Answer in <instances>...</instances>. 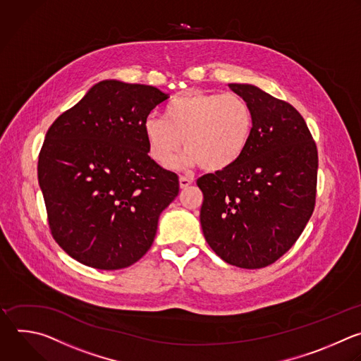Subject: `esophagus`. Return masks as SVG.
I'll use <instances>...</instances> for the list:
<instances>
[{"mask_svg":"<svg viewBox=\"0 0 361 361\" xmlns=\"http://www.w3.org/2000/svg\"><path fill=\"white\" fill-rule=\"evenodd\" d=\"M192 183H193V178H188V176H180L179 178V185H180L182 189H186Z\"/></svg>","mask_w":361,"mask_h":361,"instance_id":"obj_1","label":"esophagus"}]
</instances>
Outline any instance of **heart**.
<instances>
[{
	"instance_id": "heart-1",
	"label": "heart",
	"mask_w": 361,
	"mask_h": 361,
	"mask_svg": "<svg viewBox=\"0 0 361 361\" xmlns=\"http://www.w3.org/2000/svg\"><path fill=\"white\" fill-rule=\"evenodd\" d=\"M253 112L236 94L188 92L175 98L164 116L143 122L149 155L162 166L175 164L185 147L183 162L219 172L235 165L252 137Z\"/></svg>"
}]
</instances>
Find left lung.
Listing matches in <instances>:
<instances>
[{"label": "left lung", "instance_id": "8db88e82", "mask_svg": "<svg viewBox=\"0 0 361 361\" xmlns=\"http://www.w3.org/2000/svg\"><path fill=\"white\" fill-rule=\"evenodd\" d=\"M253 112L247 149L228 169L200 176V225L226 263L260 269L289 250L316 204L319 157L299 111L257 87L232 84Z\"/></svg>", "mask_w": 361, "mask_h": 361}]
</instances>
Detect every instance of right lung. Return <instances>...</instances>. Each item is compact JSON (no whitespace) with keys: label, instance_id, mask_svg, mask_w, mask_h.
<instances>
[{"label":"right lung","instance_id":"right-lung-1","mask_svg":"<svg viewBox=\"0 0 361 361\" xmlns=\"http://www.w3.org/2000/svg\"><path fill=\"white\" fill-rule=\"evenodd\" d=\"M168 98L155 87L102 81L49 126L38 182L51 235L72 259L116 270L151 249L179 178L148 155L143 122Z\"/></svg>","mask_w":361,"mask_h":361}]
</instances>
